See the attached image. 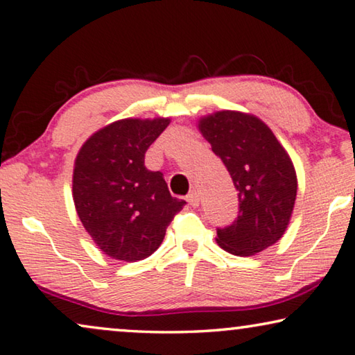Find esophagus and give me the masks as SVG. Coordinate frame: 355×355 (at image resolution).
Segmentation results:
<instances>
[{"mask_svg":"<svg viewBox=\"0 0 355 355\" xmlns=\"http://www.w3.org/2000/svg\"><path fill=\"white\" fill-rule=\"evenodd\" d=\"M187 200L189 202V205L198 207L200 204V194L198 191H191V193L187 196Z\"/></svg>","mask_w":355,"mask_h":355,"instance_id":"esophagus-1","label":"esophagus"}]
</instances>
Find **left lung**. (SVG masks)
Returning a JSON list of instances; mask_svg holds the SVG:
<instances>
[{"instance_id": "obj_1", "label": "left lung", "mask_w": 355, "mask_h": 355, "mask_svg": "<svg viewBox=\"0 0 355 355\" xmlns=\"http://www.w3.org/2000/svg\"><path fill=\"white\" fill-rule=\"evenodd\" d=\"M198 128L239 191V216L218 229L216 243L235 256H252L277 243L297 198V173L288 151L261 118L245 112H215L202 116Z\"/></svg>"}]
</instances>
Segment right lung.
Returning a JSON list of instances; mask_svg holds the SVG:
<instances>
[{
    "mask_svg": "<svg viewBox=\"0 0 355 355\" xmlns=\"http://www.w3.org/2000/svg\"><path fill=\"white\" fill-rule=\"evenodd\" d=\"M171 118H125L101 128L78 150L72 173L77 215L98 248L137 262L159 248L187 202L172 198L164 175L145 167V153Z\"/></svg>",
    "mask_w": 355,
    "mask_h": 355,
    "instance_id": "right-lung-1",
    "label": "right lung"
}]
</instances>
